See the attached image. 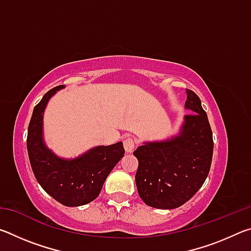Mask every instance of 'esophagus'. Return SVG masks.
Segmentation results:
<instances>
[{
  "instance_id": "obj_1",
  "label": "esophagus",
  "mask_w": 251,
  "mask_h": 251,
  "mask_svg": "<svg viewBox=\"0 0 251 251\" xmlns=\"http://www.w3.org/2000/svg\"><path fill=\"white\" fill-rule=\"evenodd\" d=\"M135 147H136V142H135L134 138L129 137V138L125 139V141H124V148H125L126 152H128V154L133 152V151L135 150Z\"/></svg>"
}]
</instances>
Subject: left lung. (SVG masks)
<instances>
[{"instance_id": "8db88e82", "label": "left lung", "mask_w": 251, "mask_h": 251, "mask_svg": "<svg viewBox=\"0 0 251 251\" xmlns=\"http://www.w3.org/2000/svg\"><path fill=\"white\" fill-rule=\"evenodd\" d=\"M185 116L179 136L168 142L147 143L134 151L138 159L135 181L146 205L174 209L188 201L209 174L214 141L207 114L196 93L186 88Z\"/></svg>"}]
</instances>
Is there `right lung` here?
Masks as SVG:
<instances>
[{"instance_id":"right-lung-1","label":"right lung","mask_w":251,"mask_h":251,"mask_svg":"<svg viewBox=\"0 0 251 251\" xmlns=\"http://www.w3.org/2000/svg\"><path fill=\"white\" fill-rule=\"evenodd\" d=\"M64 86L50 90L34 107L28 124L26 146L36 180L62 205L75 207L94 201L104 181L125 154L123 143L99 146L73 160H64L46 148L42 139L43 112L50 96Z\"/></svg>"}]
</instances>
